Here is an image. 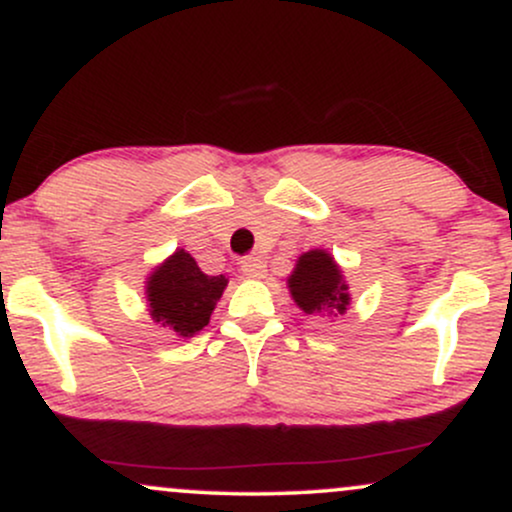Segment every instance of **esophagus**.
Returning <instances> with one entry per match:
<instances>
[{
    "label": "esophagus",
    "instance_id": "34e87169",
    "mask_svg": "<svg viewBox=\"0 0 512 512\" xmlns=\"http://www.w3.org/2000/svg\"><path fill=\"white\" fill-rule=\"evenodd\" d=\"M240 272H243L248 279H262L264 272H267V264L260 257H245L243 262H240Z\"/></svg>",
    "mask_w": 512,
    "mask_h": 512
}]
</instances>
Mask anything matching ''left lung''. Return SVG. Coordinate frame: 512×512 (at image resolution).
<instances>
[{
	"instance_id": "left-lung-1",
	"label": "left lung",
	"mask_w": 512,
	"mask_h": 512,
	"mask_svg": "<svg viewBox=\"0 0 512 512\" xmlns=\"http://www.w3.org/2000/svg\"><path fill=\"white\" fill-rule=\"evenodd\" d=\"M289 291L298 308L308 315H342L349 305V286L342 269L325 250H310L298 257L289 276Z\"/></svg>"
}]
</instances>
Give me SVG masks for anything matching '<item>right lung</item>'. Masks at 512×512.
I'll return each mask as SVG.
<instances>
[{
    "mask_svg": "<svg viewBox=\"0 0 512 512\" xmlns=\"http://www.w3.org/2000/svg\"><path fill=\"white\" fill-rule=\"evenodd\" d=\"M226 284V276L204 274L190 252L175 250L146 281L149 313L158 325L192 337L209 325Z\"/></svg>",
    "mask_w": 512,
    "mask_h": 512,
    "instance_id": "add662e5",
    "label": "right lung"
}]
</instances>
